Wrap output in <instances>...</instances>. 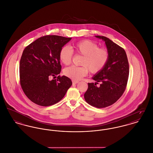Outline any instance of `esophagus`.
<instances>
[{
  "label": "esophagus",
  "instance_id": "obj_1",
  "mask_svg": "<svg viewBox=\"0 0 153 153\" xmlns=\"http://www.w3.org/2000/svg\"><path fill=\"white\" fill-rule=\"evenodd\" d=\"M78 83V81H72V84L73 85H75V84Z\"/></svg>",
  "mask_w": 153,
  "mask_h": 153
}]
</instances>
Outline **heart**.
Instances as JSON below:
<instances>
[{
  "label": "heart",
  "instance_id": "obj_1",
  "mask_svg": "<svg viewBox=\"0 0 153 153\" xmlns=\"http://www.w3.org/2000/svg\"><path fill=\"white\" fill-rule=\"evenodd\" d=\"M71 48L76 54L83 56L80 65L82 67L71 66L64 70V75L73 79L79 81L85 76L88 70L92 74H97L106 65L109 53L105 48H99L97 44L85 40L73 44ZM73 53L68 47H62L59 52L61 63L68 65L71 62Z\"/></svg>",
  "mask_w": 153,
  "mask_h": 153
}]
</instances>
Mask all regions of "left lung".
Returning <instances> with one entry per match:
<instances>
[{"label":"left lung","instance_id":"8db88e82","mask_svg":"<svg viewBox=\"0 0 153 153\" xmlns=\"http://www.w3.org/2000/svg\"><path fill=\"white\" fill-rule=\"evenodd\" d=\"M95 37L105 42L109 59L105 67L92 77L97 82L88 83L84 98L90 105L103 108L114 103L123 94L129 75V65L123 48L106 37ZM98 82L101 84L97 87L96 85Z\"/></svg>","mask_w":153,"mask_h":153}]
</instances>
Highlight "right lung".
Here are the masks:
<instances>
[{"mask_svg": "<svg viewBox=\"0 0 153 153\" xmlns=\"http://www.w3.org/2000/svg\"><path fill=\"white\" fill-rule=\"evenodd\" d=\"M71 38L48 35L39 38L27 46L20 61V83L26 97L33 103L48 106L60 101L72 85L66 76H57L61 65V48Z\"/></svg>", "mask_w": 153, "mask_h": 153, "instance_id": "1", "label": "right lung"}]
</instances>
